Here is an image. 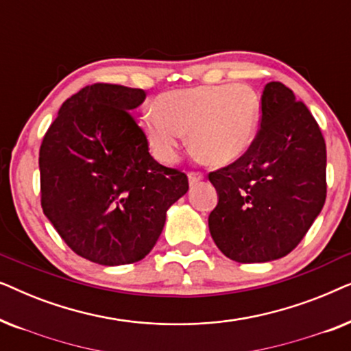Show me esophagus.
Segmentation results:
<instances>
[{"label": "esophagus", "mask_w": 351, "mask_h": 351, "mask_svg": "<svg viewBox=\"0 0 351 351\" xmlns=\"http://www.w3.org/2000/svg\"><path fill=\"white\" fill-rule=\"evenodd\" d=\"M199 180H203V174L201 172H189L190 185H196Z\"/></svg>", "instance_id": "1"}]
</instances>
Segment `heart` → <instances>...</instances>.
<instances>
[{
    "mask_svg": "<svg viewBox=\"0 0 351 351\" xmlns=\"http://www.w3.org/2000/svg\"><path fill=\"white\" fill-rule=\"evenodd\" d=\"M258 99L243 84L199 86L171 90L156 99V110L142 117L153 153L169 162L189 132L191 152L215 166L238 161L257 132Z\"/></svg>",
    "mask_w": 351,
    "mask_h": 351,
    "instance_id": "heart-1",
    "label": "heart"
}]
</instances>
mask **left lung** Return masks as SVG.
Here are the masks:
<instances>
[{
  "label": "left lung",
  "mask_w": 351,
  "mask_h": 351,
  "mask_svg": "<svg viewBox=\"0 0 351 351\" xmlns=\"http://www.w3.org/2000/svg\"><path fill=\"white\" fill-rule=\"evenodd\" d=\"M261 104V129L249 150L209 172L219 195L210 237L241 263L287 256L326 201V143L313 114L278 81L265 86Z\"/></svg>",
  "instance_id": "1"
}]
</instances>
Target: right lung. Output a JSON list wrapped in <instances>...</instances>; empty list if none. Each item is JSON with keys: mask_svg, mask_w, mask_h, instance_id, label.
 Here are the masks:
<instances>
[{"mask_svg": "<svg viewBox=\"0 0 351 351\" xmlns=\"http://www.w3.org/2000/svg\"><path fill=\"white\" fill-rule=\"evenodd\" d=\"M143 100L142 89L86 86L62 104L40 148L43 213L71 251L99 265L142 261L189 190L184 172L148 152L132 114Z\"/></svg>", "mask_w": 351, "mask_h": 351, "instance_id": "obj_1", "label": "right lung"}]
</instances>
